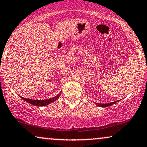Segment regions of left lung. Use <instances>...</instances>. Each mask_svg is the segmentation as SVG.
<instances>
[{"label":"left lung","instance_id":"8db88e82","mask_svg":"<svg viewBox=\"0 0 147 147\" xmlns=\"http://www.w3.org/2000/svg\"><path fill=\"white\" fill-rule=\"evenodd\" d=\"M115 102H111V103H109V104H97V103H96V104H97L98 106H100V107H107V106H109L111 105H112V104H115Z\"/></svg>","mask_w":147,"mask_h":147}]
</instances>
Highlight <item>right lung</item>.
<instances>
[{
  "mask_svg": "<svg viewBox=\"0 0 147 147\" xmlns=\"http://www.w3.org/2000/svg\"><path fill=\"white\" fill-rule=\"evenodd\" d=\"M60 95H57L55 97H52V98L48 99H44V100H33V99H26V98H23V97H21L24 99L25 101L28 102L30 104H33L34 106H45L48 105V104H50V103L55 102L56 101L57 99L59 98Z\"/></svg>",
  "mask_w": 147,
  "mask_h": 147,
  "instance_id": "right-lung-1",
  "label": "right lung"
}]
</instances>
